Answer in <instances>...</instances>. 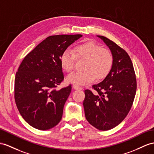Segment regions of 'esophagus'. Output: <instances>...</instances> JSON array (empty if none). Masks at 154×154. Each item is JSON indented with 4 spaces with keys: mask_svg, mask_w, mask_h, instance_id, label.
<instances>
[{
    "mask_svg": "<svg viewBox=\"0 0 154 154\" xmlns=\"http://www.w3.org/2000/svg\"><path fill=\"white\" fill-rule=\"evenodd\" d=\"M73 88L75 89V90H82V88L81 87V86H78L77 85H73Z\"/></svg>",
    "mask_w": 154,
    "mask_h": 154,
    "instance_id": "1",
    "label": "esophagus"
}]
</instances>
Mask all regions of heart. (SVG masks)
I'll list each match as a JSON object with an SVG mask.
<instances>
[{
    "mask_svg": "<svg viewBox=\"0 0 154 154\" xmlns=\"http://www.w3.org/2000/svg\"><path fill=\"white\" fill-rule=\"evenodd\" d=\"M73 51L66 49L60 58L62 69L66 72H72L76 57L85 59L83 72H75L66 77L67 82L78 85L90 83L96 79H103L111 72L113 64V56L109 49L91 41L82 43L75 46Z\"/></svg>",
    "mask_w": 154,
    "mask_h": 154,
    "instance_id": "b5f03b06",
    "label": "heart"
}]
</instances>
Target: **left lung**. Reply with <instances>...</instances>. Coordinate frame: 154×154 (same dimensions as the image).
<instances>
[{
  "mask_svg": "<svg viewBox=\"0 0 154 154\" xmlns=\"http://www.w3.org/2000/svg\"><path fill=\"white\" fill-rule=\"evenodd\" d=\"M97 36L111 51L113 64L104 79L92 86L95 93L85 90L83 106L89 123L107 131L120 124L128 115L135 96L137 81L133 63L125 50L106 37Z\"/></svg>",
  "mask_w": 154,
  "mask_h": 154,
  "instance_id": "left-lung-1",
  "label": "left lung"
}]
</instances>
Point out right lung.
I'll return each instance as SVG.
<instances>
[{"label": "right lung", "instance_id": "right-lung-1", "mask_svg": "<svg viewBox=\"0 0 154 154\" xmlns=\"http://www.w3.org/2000/svg\"><path fill=\"white\" fill-rule=\"evenodd\" d=\"M81 34L47 37L23 59L15 79V101L21 115L39 130L60 122L72 86L55 89L64 80L61 54Z\"/></svg>", "mask_w": 154, "mask_h": 154}]
</instances>
